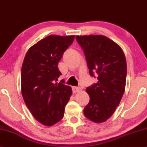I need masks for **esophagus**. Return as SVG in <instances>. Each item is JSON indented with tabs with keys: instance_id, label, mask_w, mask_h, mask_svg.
<instances>
[{
	"instance_id": "esophagus-1",
	"label": "esophagus",
	"mask_w": 147,
	"mask_h": 147,
	"mask_svg": "<svg viewBox=\"0 0 147 147\" xmlns=\"http://www.w3.org/2000/svg\"><path fill=\"white\" fill-rule=\"evenodd\" d=\"M82 90V89L79 87H73V93H77V92H79Z\"/></svg>"
}]
</instances>
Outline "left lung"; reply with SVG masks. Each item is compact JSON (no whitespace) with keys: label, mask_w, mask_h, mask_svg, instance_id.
<instances>
[{"label":"left lung","mask_w":147,"mask_h":147,"mask_svg":"<svg viewBox=\"0 0 147 147\" xmlns=\"http://www.w3.org/2000/svg\"><path fill=\"white\" fill-rule=\"evenodd\" d=\"M76 39L85 54L89 74L98 79L86 88L90 100L84 115L94 123H103L115 112L125 90V55L120 46L104 36H76Z\"/></svg>","instance_id":"left-lung-1"}]
</instances>
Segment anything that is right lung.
Listing matches in <instances>:
<instances>
[{
	"instance_id": "add662e5",
	"label": "right lung",
	"mask_w": 147,
	"mask_h": 147,
	"mask_svg": "<svg viewBox=\"0 0 147 147\" xmlns=\"http://www.w3.org/2000/svg\"><path fill=\"white\" fill-rule=\"evenodd\" d=\"M74 35H51L28 49L21 68V93L34 117L50 126L63 117L66 104L72 94L64 80L57 82L61 72L58 62L74 41Z\"/></svg>"
}]
</instances>
